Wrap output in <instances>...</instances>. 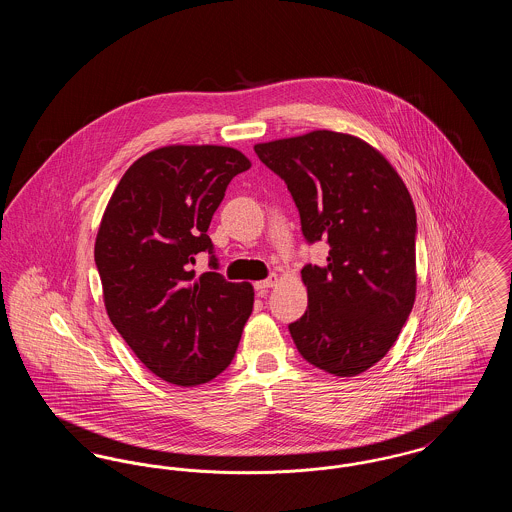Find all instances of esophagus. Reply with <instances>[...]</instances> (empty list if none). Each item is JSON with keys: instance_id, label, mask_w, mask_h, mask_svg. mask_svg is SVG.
<instances>
[{"instance_id": "34e87169", "label": "esophagus", "mask_w": 512, "mask_h": 512, "mask_svg": "<svg viewBox=\"0 0 512 512\" xmlns=\"http://www.w3.org/2000/svg\"><path fill=\"white\" fill-rule=\"evenodd\" d=\"M278 282V276L276 274H272L270 278H267V280H261V282H255V290L259 293H265L274 286Z\"/></svg>"}]
</instances>
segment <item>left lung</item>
I'll list each match as a JSON object with an SVG mask.
<instances>
[{
	"mask_svg": "<svg viewBox=\"0 0 512 512\" xmlns=\"http://www.w3.org/2000/svg\"><path fill=\"white\" fill-rule=\"evenodd\" d=\"M288 184L309 242L326 265L301 270L309 309L290 324L305 361L357 376L386 357L416 297V211L401 176L365 140L313 130L255 144Z\"/></svg>",
	"mask_w": 512,
	"mask_h": 512,
	"instance_id": "left-lung-1",
	"label": "left lung"
}]
</instances>
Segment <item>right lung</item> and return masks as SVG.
Returning a JSON list of instances; mask_svg holds the SVG:
<instances>
[{"label":"right lung","mask_w":512,"mask_h":512,"mask_svg":"<svg viewBox=\"0 0 512 512\" xmlns=\"http://www.w3.org/2000/svg\"><path fill=\"white\" fill-rule=\"evenodd\" d=\"M249 167L234 147L153 149L122 174L99 222L105 311L144 366L180 388L230 365L253 311L249 282L192 268L197 253H213L211 219L230 180Z\"/></svg>","instance_id":"obj_1"}]
</instances>
